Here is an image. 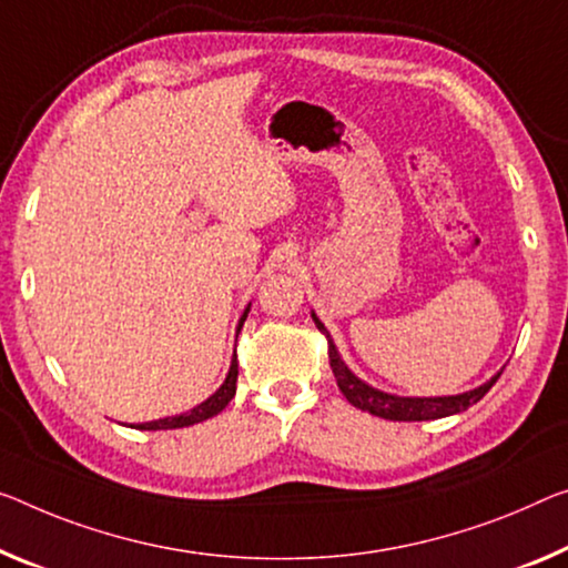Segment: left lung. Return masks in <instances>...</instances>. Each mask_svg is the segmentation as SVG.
<instances>
[{
    "mask_svg": "<svg viewBox=\"0 0 568 568\" xmlns=\"http://www.w3.org/2000/svg\"><path fill=\"white\" fill-rule=\"evenodd\" d=\"M312 320H314V325H317L320 333L327 337L329 368H333V373H335L337 388L343 390V396L351 400L355 408H361V412L388 418V422H429V418H444V416L467 412V408L477 404V400L495 386V381L500 378V373H497L495 378L485 383V386L467 390V394L444 396V398H400V396L383 394V390L365 386L361 378H355V375L347 371V365L339 361L333 339H329L325 325L317 320V314H312Z\"/></svg>",
    "mask_w": 568,
    "mask_h": 568,
    "instance_id": "8db88e82",
    "label": "left lung"
}]
</instances>
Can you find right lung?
<instances>
[{
    "label": "right lung",
    "instance_id": "right-lung-1",
    "mask_svg": "<svg viewBox=\"0 0 568 568\" xmlns=\"http://www.w3.org/2000/svg\"><path fill=\"white\" fill-rule=\"evenodd\" d=\"M246 314H248V310L243 312L239 329L243 327V320H246ZM235 378H239V361H235V355H233L229 378H225L223 386L217 388L211 398L203 400V404H200V406H195L193 412L180 414V416H170V418H160V422H150V424H136V429H146V432H156V429H182V426H193V424L205 422V418H211V416H215V414H221L223 408L229 406V400L235 396Z\"/></svg>",
    "mask_w": 568,
    "mask_h": 568
}]
</instances>
